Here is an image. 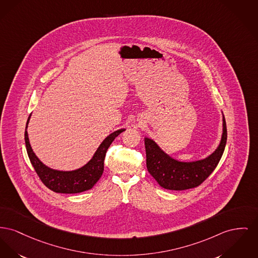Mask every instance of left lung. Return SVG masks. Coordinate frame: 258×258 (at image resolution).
<instances>
[{"label":"left lung","mask_w":258,"mask_h":258,"mask_svg":"<svg viewBox=\"0 0 258 258\" xmlns=\"http://www.w3.org/2000/svg\"><path fill=\"white\" fill-rule=\"evenodd\" d=\"M227 130L222 113V135L216 149L204 159L179 161L164 151L154 139L145 137L146 166L149 173L167 190H186L205 181L218 165L226 146Z\"/></svg>","instance_id":"left-lung-1"}]
</instances>
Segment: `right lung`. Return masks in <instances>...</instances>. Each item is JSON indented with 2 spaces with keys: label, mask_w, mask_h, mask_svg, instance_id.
<instances>
[{
  "label": "right lung",
  "mask_w": 258,
  "mask_h": 258,
  "mask_svg": "<svg viewBox=\"0 0 258 258\" xmlns=\"http://www.w3.org/2000/svg\"><path fill=\"white\" fill-rule=\"evenodd\" d=\"M30 118L31 115L26 123L24 139L31 164L41 180L48 189L55 193L63 194L81 193L90 190L94 186V184L99 180L103 173L104 158L108 147L116 137L125 131V128H120L105 137L96 151L94 152L91 160L83 167L73 170H60L47 167L33 151L27 133Z\"/></svg>",
  "instance_id": "obj_1"
}]
</instances>
